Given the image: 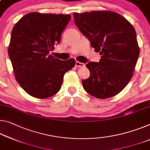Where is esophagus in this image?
Here are the masks:
<instances>
[{"instance_id":"1","label":"esophagus","mask_w":150,"mask_h":150,"mask_svg":"<svg viewBox=\"0 0 150 150\" xmlns=\"http://www.w3.org/2000/svg\"><path fill=\"white\" fill-rule=\"evenodd\" d=\"M75 66L77 67H85V64L83 63H81L79 61H76Z\"/></svg>"}]
</instances>
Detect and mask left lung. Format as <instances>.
I'll list each match as a JSON object with an SVG mask.
<instances>
[{"label": "left lung", "mask_w": 150, "mask_h": 150, "mask_svg": "<svg viewBox=\"0 0 150 150\" xmlns=\"http://www.w3.org/2000/svg\"><path fill=\"white\" fill-rule=\"evenodd\" d=\"M75 24L99 52V63H88L84 89L99 99L115 96L132 79L139 54L136 33L129 21L112 11L73 13Z\"/></svg>", "instance_id": "8db88e82"}]
</instances>
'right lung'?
<instances>
[{"instance_id":"obj_1","label":"right lung","mask_w":150,"mask_h":150,"mask_svg":"<svg viewBox=\"0 0 150 150\" xmlns=\"http://www.w3.org/2000/svg\"><path fill=\"white\" fill-rule=\"evenodd\" d=\"M69 15L30 13L16 23L11 33L8 53L16 81L36 98L46 99L61 87L66 72L75 61L54 58L49 53L60 42Z\"/></svg>"}]
</instances>
